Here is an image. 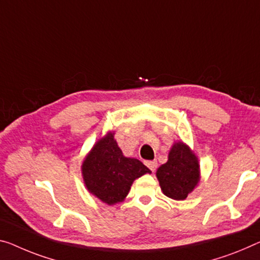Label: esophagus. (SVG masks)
<instances>
[{
  "label": "esophagus",
  "instance_id": "34e87169",
  "mask_svg": "<svg viewBox=\"0 0 260 260\" xmlns=\"http://www.w3.org/2000/svg\"><path fill=\"white\" fill-rule=\"evenodd\" d=\"M146 164V166L149 167V169L152 171V172H154L155 171V169H157V161H146L145 162Z\"/></svg>",
  "mask_w": 260,
  "mask_h": 260
}]
</instances>
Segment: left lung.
<instances>
[{
    "instance_id": "obj_1",
    "label": "left lung",
    "mask_w": 260,
    "mask_h": 260,
    "mask_svg": "<svg viewBox=\"0 0 260 260\" xmlns=\"http://www.w3.org/2000/svg\"><path fill=\"white\" fill-rule=\"evenodd\" d=\"M155 175L167 198L182 201L199 185V159L187 144L177 141L171 147L167 161L159 167Z\"/></svg>"
}]
</instances>
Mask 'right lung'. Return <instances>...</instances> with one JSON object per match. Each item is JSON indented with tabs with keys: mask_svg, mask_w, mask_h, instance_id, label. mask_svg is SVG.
<instances>
[{
	"mask_svg": "<svg viewBox=\"0 0 260 260\" xmlns=\"http://www.w3.org/2000/svg\"><path fill=\"white\" fill-rule=\"evenodd\" d=\"M114 135L108 131L98 139L81 165L87 190L108 206L124 201L136 179L151 173L141 160L123 154Z\"/></svg>",
	"mask_w": 260,
	"mask_h": 260,
	"instance_id": "right-lung-1",
	"label": "right lung"
}]
</instances>
